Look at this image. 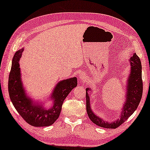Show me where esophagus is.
<instances>
[{"label": "esophagus", "mask_w": 150, "mask_h": 150, "mask_svg": "<svg viewBox=\"0 0 150 150\" xmlns=\"http://www.w3.org/2000/svg\"><path fill=\"white\" fill-rule=\"evenodd\" d=\"M79 79L81 81H84L86 80V76L84 74H81L79 75Z\"/></svg>", "instance_id": "esophagus-1"}]
</instances>
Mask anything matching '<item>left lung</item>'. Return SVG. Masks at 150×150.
<instances>
[{
    "label": "left lung",
    "instance_id": "1",
    "mask_svg": "<svg viewBox=\"0 0 150 150\" xmlns=\"http://www.w3.org/2000/svg\"><path fill=\"white\" fill-rule=\"evenodd\" d=\"M131 65V72L128 80V87H127L126 100L124 106H123L122 112L120 116V120L114 122L108 123L104 122L101 118L96 115L92 112L90 108L89 96L88 95V90L86 89V106L88 116L91 122L98 125V126L105 128H117L121 126L123 123L128 120L129 117L132 115L138 107L143 94V81H142V67L139 57L134 53L133 57L130 59Z\"/></svg>",
    "mask_w": 150,
    "mask_h": 150
}]
</instances>
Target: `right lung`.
Here are the masks:
<instances>
[{
	"instance_id": "right-lung-1",
	"label": "right lung",
	"mask_w": 150,
	"mask_h": 150,
	"mask_svg": "<svg viewBox=\"0 0 150 150\" xmlns=\"http://www.w3.org/2000/svg\"><path fill=\"white\" fill-rule=\"evenodd\" d=\"M22 52L23 48L17 51L12 61L8 81L10 99L18 113L28 124L36 127L49 126L58 119L63 101L69 92L77 86V79L71 78L57 84L51 96L54 100L51 108L46 109L38 102L35 104L24 93L20 79L19 61Z\"/></svg>"
}]
</instances>
